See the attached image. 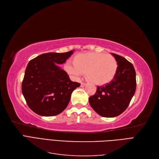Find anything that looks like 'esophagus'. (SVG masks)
Wrapping results in <instances>:
<instances>
[{
  "label": "esophagus",
  "instance_id": "1",
  "mask_svg": "<svg viewBox=\"0 0 159 159\" xmlns=\"http://www.w3.org/2000/svg\"><path fill=\"white\" fill-rule=\"evenodd\" d=\"M85 85H86V84H85V83H81V87L83 88V87H84V86H85Z\"/></svg>",
  "mask_w": 159,
  "mask_h": 159
}]
</instances>
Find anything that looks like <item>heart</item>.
<instances>
[{"instance_id": "obj_1", "label": "heart", "mask_w": 159, "mask_h": 159, "mask_svg": "<svg viewBox=\"0 0 159 159\" xmlns=\"http://www.w3.org/2000/svg\"><path fill=\"white\" fill-rule=\"evenodd\" d=\"M65 68L76 78L85 73L86 78L91 82L96 85H105L114 78L117 63L115 57L111 54L89 52L75 56L74 63L68 62Z\"/></svg>"}]
</instances>
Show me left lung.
I'll return each mask as SVG.
<instances>
[{
  "label": "left lung",
  "instance_id": "left-lung-1",
  "mask_svg": "<svg viewBox=\"0 0 159 159\" xmlns=\"http://www.w3.org/2000/svg\"><path fill=\"white\" fill-rule=\"evenodd\" d=\"M117 63L114 78L109 83L98 86L89 98L91 107L104 117H114L127 108L136 90V72L133 64L125 57L112 53Z\"/></svg>",
  "mask_w": 159,
  "mask_h": 159
}]
</instances>
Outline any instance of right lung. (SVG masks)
I'll return each mask as SVG.
<instances>
[{"label": "right lung", "instance_id": "obj_1", "mask_svg": "<svg viewBox=\"0 0 159 159\" xmlns=\"http://www.w3.org/2000/svg\"><path fill=\"white\" fill-rule=\"evenodd\" d=\"M73 53H46L28 64L22 92L28 107L36 114L44 117L60 114L68 106L73 91L80 86L57 65L65 63Z\"/></svg>", "mask_w": 159, "mask_h": 159}]
</instances>
